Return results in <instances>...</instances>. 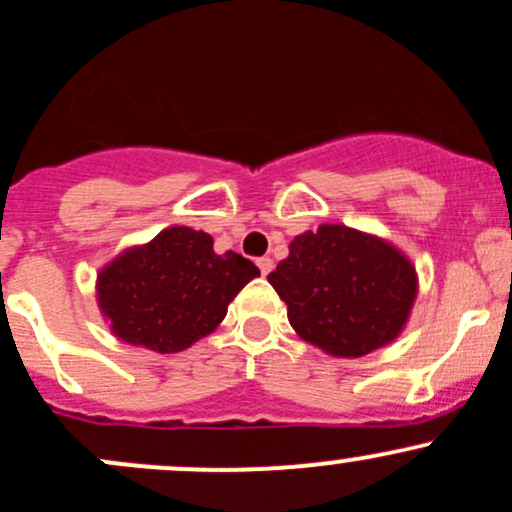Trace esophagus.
Here are the masks:
<instances>
[{"label":"esophagus","instance_id":"1","mask_svg":"<svg viewBox=\"0 0 512 512\" xmlns=\"http://www.w3.org/2000/svg\"><path fill=\"white\" fill-rule=\"evenodd\" d=\"M258 268H261V273L263 276H266V273H271L273 271V258L271 256H261L258 258Z\"/></svg>","mask_w":512,"mask_h":512}]
</instances>
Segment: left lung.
Segmentation results:
<instances>
[{"instance_id": "1", "label": "left lung", "mask_w": 512, "mask_h": 512, "mask_svg": "<svg viewBox=\"0 0 512 512\" xmlns=\"http://www.w3.org/2000/svg\"><path fill=\"white\" fill-rule=\"evenodd\" d=\"M268 283L293 331L333 358H361L396 341L418 296L411 258L343 224L298 234Z\"/></svg>"}]
</instances>
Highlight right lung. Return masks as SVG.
I'll return each instance as SVG.
<instances>
[{
    "mask_svg": "<svg viewBox=\"0 0 512 512\" xmlns=\"http://www.w3.org/2000/svg\"><path fill=\"white\" fill-rule=\"evenodd\" d=\"M258 273L241 254H216L204 231L169 226L99 268L96 303L119 341L179 353L216 331L236 293Z\"/></svg>",
    "mask_w": 512,
    "mask_h": 512,
    "instance_id": "1",
    "label": "right lung"
}]
</instances>
